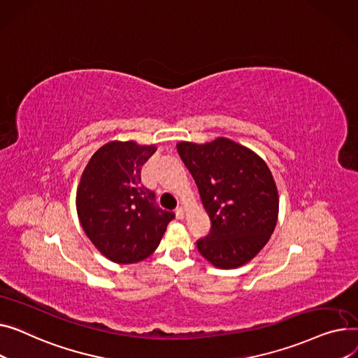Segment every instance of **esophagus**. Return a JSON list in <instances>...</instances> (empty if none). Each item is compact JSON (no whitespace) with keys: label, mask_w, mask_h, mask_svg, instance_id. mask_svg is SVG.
<instances>
[{"label":"esophagus","mask_w":358,"mask_h":358,"mask_svg":"<svg viewBox=\"0 0 358 358\" xmlns=\"http://www.w3.org/2000/svg\"><path fill=\"white\" fill-rule=\"evenodd\" d=\"M176 218L178 220H183L185 218V209L183 208H178L176 209Z\"/></svg>","instance_id":"obj_1"}]
</instances>
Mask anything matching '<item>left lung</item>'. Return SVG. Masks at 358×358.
Masks as SVG:
<instances>
[{
    "label": "left lung",
    "mask_w": 358,
    "mask_h": 358,
    "mask_svg": "<svg viewBox=\"0 0 358 358\" xmlns=\"http://www.w3.org/2000/svg\"><path fill=\"white\" fill-rule=\"evenodd\" d=\"M176 147L211 220L209 234L196 241L199 253L220 268L245 264L267 244L278 222V187L266 162L224 137Z\"/></svg>",
    "instance_id": "1"
}]
</instances>
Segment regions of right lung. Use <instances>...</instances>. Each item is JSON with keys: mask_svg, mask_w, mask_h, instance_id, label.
Wrapping results in <instances>:
<instances>
[{"mask_svg": "<svg viewBox=\"0 0 358 358\" xmlns=\"http://www.w3.org/2000/svg\"><path fill=\"white\" fill-rule=\"evenodd\" d=\"M155 152L156 145L110 141L94 153L82 173L76 192L79 222L92 244L114 263L149 257L175 218L141 185V166Z\"/></svg>", "mask_w": 358, "mask_h": 358, "instance_id": "right-lung-1", "label": "right lung"}]
</instances>
